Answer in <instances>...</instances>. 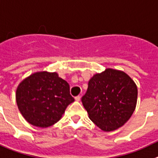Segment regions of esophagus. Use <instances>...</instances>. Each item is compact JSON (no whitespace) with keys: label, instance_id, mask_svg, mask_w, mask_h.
Masks as SVG:
<instances>
[{"label":"esophagus","instance_id":"esophagus-1","mask_svg":"<svg viewBox=\"0 0 158 158\" xmlns=\"http://www.w3.org/2000/svg\"><path fill=\"white\" fill-rule=\"evenodd\" d=\"M80 98H81L80 96H76V97H75V101H77V102H79V101H80Z\"/></svg>","mask_w":158,"mask_h":158}]
</instances>
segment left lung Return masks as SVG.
Returning a JSON list of instances; mask_svg holds the SVG:
<instances>
[{
	"instance_id": "1",
	"label": "left lung",
	"mask_w": 158,
	"mask_h": 158,
	"mask_svg": "<svg viewBox=\"0 0 158 158\" xmlns=\"http://www.w3.org/2000/svg\"><path fill=\"white\" fill-rule=\"evenodd\" d=\"M138 87L119 70L106 68L89 80L82 102L89 118L102 130L110 132L123 127L137 105Z\"/></svg>"
}]
</instances>
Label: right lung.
<instances>
[{"label":"right lung","instance_id":"1","mask_svg":"<svg viewBox=\"0 0 158 158\" xmlns=\"http://www.w3.org/2000/svg\"><path fill=\"white\" fill-rule=\"evenodd\" d=\"M18 109L28 123L46 128L62 118L75 101L67 81L56 72L38 71L21 81L16 91Z\"/></svg>","mask_w":158,"mask_h":158}]
</instances>
